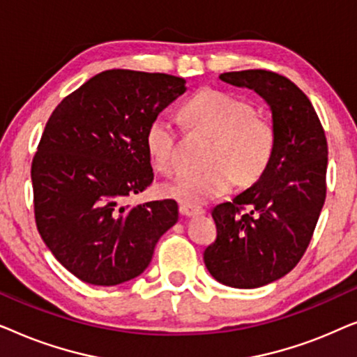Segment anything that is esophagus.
Returning a JSON list of instances; mask_svg holds the SVG:
<instances>
[{"mask_svg": "<svg viewBox=\"0 0 357 357\" xmlns=\"http://www.w3.org/2000/svg\"><path fill=\"white\" fill-rule=\"evenodd\" d=\"M204 209L203 208H195V206H187V204H180V214L183 218H193V216H199L203 214Z\"/></svg>", "mask_w": 357, "mask_h": 357, "instance_id": "1", "label": "esophagus"}]
</instances>
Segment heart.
<instances>
[{"label": "heart", "mask_w": 357, "mask_h": 357, "mask_svg": "<svg viewBox=\"0 0 357 357\" xmlns=\"http://www.w3.org/2000/svg\"><path fill=\"white\" fill-rule=\"evenodd\" d=\"M190 126L211 136L203 172H185L164 187V193L187 206H202L227 193L237 183L248 187L265 174L276 146L273 125L257 115L250 102L222 91L204 89L182 109ZM151 164L169 174L175 167V130L167 116L151 120L144 135Z\"/></svg>", "instance_id": "1"}]
</instances>
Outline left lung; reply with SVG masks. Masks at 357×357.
Instances as JSON below:
<instances>
[{
  "label": "left lung",
  "mask_w": 357,
  "mask_h": 357,
  "mask_svg": "<svg viewBox=\"0 0 357 357\" xmlns=\"http://www.w3.org/2000/svg\"><path fill=\"white\" fill-rule=\"evenodd\" d=\"M219 79L257 92L270 107L276 133L260 180L213 209L218 237L203 253L214 280L253 289L287 275L309 247L326 197L328 146L310 100L287 77L247 70Z\"/></svg>",
  "instance_id": "left-lung-1"
}]
</instances>
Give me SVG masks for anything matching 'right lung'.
I'll return each instance as SVG.
<instances>
[{
  "label": "right lung",
  "instance_id": "1",
  "mask_svg": "<svg viewBox=\"0 0 357 357\" xmlns=\"http://www.w3.org/2000/svg\"><path fill=\"white\" fill-rule=\"evenodd\" d=\"M185 91L183 77L164 73L102 71L48 119L31 172L36 222L81 281L116 286L139 276L178 221L174 199L123 202L153 182L146 128Z\"/></svg>",
  "mask_w": 357,
  "mask_h": 357
}]
</instances>
